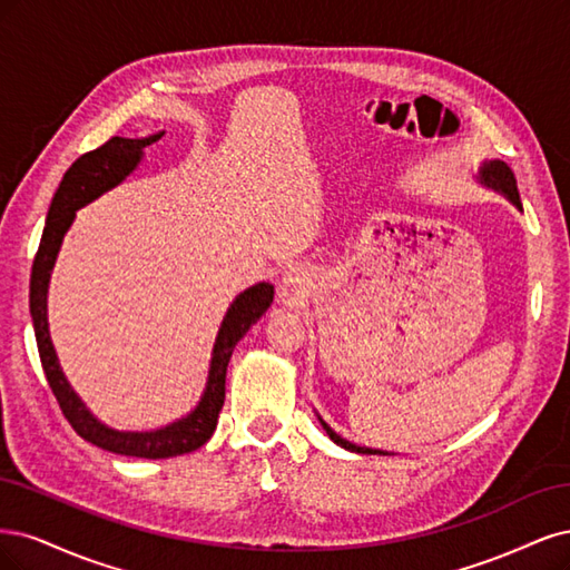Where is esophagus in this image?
Instances as JSON below:
<instances>
[{"label": "esophagus", "mask_w": 570, "mask_h": 570, "mask_svg": "<svg viewBox=\"0 0 570 570\" xmlns=\"http://www.w3.org/2000/svg\"><path fill=\"white\" fill-rule=\"evenodd\" d=\"M305 284H307V277L303 269H288L279 284V298L286 303L301 301L305 296Z\"/></svg>", "instance_id": "esophagus-1"}]
</instances>
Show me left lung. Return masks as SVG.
<instances>
[{
	"label": "left lung",
	"instance_id": "1",
	"mask_svg": "<svg viewBox=\"0 0 570 570\" xmlns=\"http://www.w3.org/2000/svg\"><path fill=\"white\" fill-rule=\"evenodd\" d=\"M475 179H479V185L492 189L502 194L509 204L517 206L521 213H523V206H521V196H519V189H517V179H513V173L509 170V165L504 160H483L481 168H479V175H475ZM322 429L326 431V435L334 440L336 445H341L343 450H351V452H357V454H391L385 450H374V448H362V445H355L351 443V440L341 438L332 426L326 424V421L317 414Z\"/></svg>",
	"mask_w": 570,
	"mask_h": 570
}]
</instances>
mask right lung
<instances>
[{"instance_id": "right-lung-1", "label": "right lung", "mask_w": 570, "mask_h": 570, "mask_svg": "<svg viewBox=\"0 0 570 570\" xmlns=\"http://www.w3.org/2000/svg\"><path fill=\"white\" fill-rule=\"evenodd\" d=\"M163 135L165 132H156L141 139L114 137L104 146H99V149L80 156L70 165L57 194L51 198L42 242L38 255H35L30 274V315L35 326V338H38L45 376L49 381L51 393L59 400L61 412L70 421V426L76 429V433L85 438L87 443L116 454L144 459H168L177 454H187L208 443L217 426L219 410L225 405V379L234 347L246 336L248 328L265 315L274 301V286L269 282L248 286L232 301L223 317V324L217 328L206 389L200 393V400L189 414L175 419L168 426H160L154 431L111 429L91 414L82 397L72 391L49 336L47 293L53 263L59 258L63 236L70 229L72 219H76V213L130 177L141 163L146 146H151Z\"/></svg>"}]
</instances>
